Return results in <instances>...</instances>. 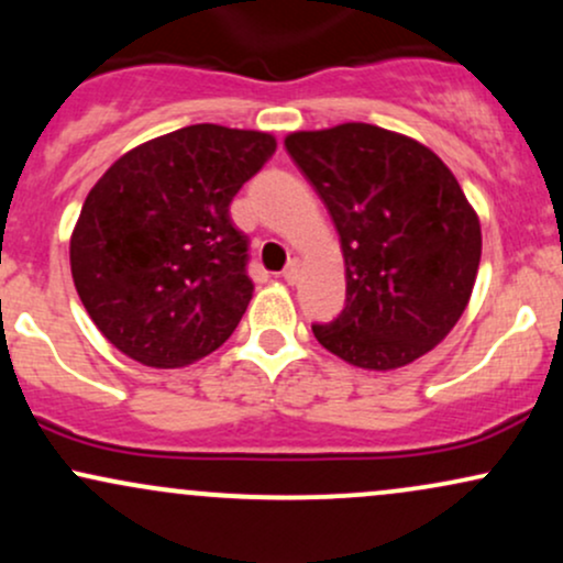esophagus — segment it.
Segmentation results:
<instances>
[{
    "mask_svg": "<svg viewBox=\"0 0 563 563\" xmlns=\"http://www.w3.org/2000/svg\"><path fill=\"white\" fill-rule=\"evenodd\" d=\"M283 277H286V283H290V286H296L301 277V262L299 260H290L286 273H283Z\"/></svg>",
    "mask_w": 563,
    "mask_h": 563,
    "instance_id": "34e87169",
    "label": "esophagus"
}]
</instances>
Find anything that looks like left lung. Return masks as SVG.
Returning <instances> with one entry per match:
<instances>
[{"label":"left lung","instance_id":"left-lung-1","mask_svg":"<svg viewBox=\"0 0 563 563\" xmlns=\"http://www.w3.org/2000/svg\"><path fill=\"white\" fill-rule=\"evenodd\" d=\"M286 147L341 238L346 307L314 339L344 363H416L466 312L482 228L455 174L418 140L349 121L290 132Z\"/></svg>","mask_w":563,"mask_h":563}]
</instances>
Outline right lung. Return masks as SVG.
<instances>
[{
	"mask_svg": "<svg viewBox=\"0 0 563 563\" xmlns=\"http://www.w3.org/2000/svg\"><path fill=\"white\" fill-rule=\"evenodd\" d=\"M277 147L269 132L192 124L132 147L70 232V275L97 331L147 367H185L230 339L254 283L230 203Z\"/></svg>",
	"mask_w": 563,
	"mask_h": 563,
	"instance_id": "obj_1",
	"label": "right lung"
}]
</instances>
